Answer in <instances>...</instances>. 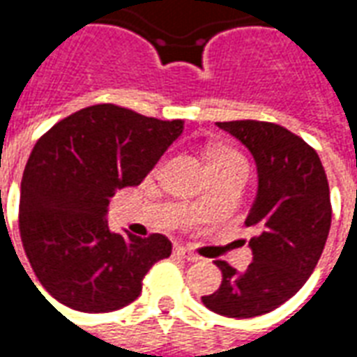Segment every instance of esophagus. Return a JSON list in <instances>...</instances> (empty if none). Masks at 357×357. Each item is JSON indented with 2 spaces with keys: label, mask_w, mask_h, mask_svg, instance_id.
I'll list each match as a JSON object with an SVG mask.
<instances>
[{
  "label": "esophagus",
  "mask_w": 357,
  "mask_h": 357,
  "mask_svg": "<svg viewBox=\"0 0 357 357\" xmlns=\"http://www.w3.org/2000/svg\"><path fill=\"white\" fill-rule=\"evenodd\" d=\"M176 255L181 256V258H185L189 262H199V260H201V256L195 255V252H191V250L185 247H176Z\"/></svg>",
  "instance_id": "34e87169"
}]
</instances>
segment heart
Wrapping results in <instances>:
<instances>
[{
    "instance_id": "1",
    "label": "heart",
    "mask_w": 357,
    "mask_h": 357,
    "mask_svg": "<svg viewBox=\"0 0 357 357\" xmlns=\"http://www.w3.org/2000/svg\"><path fill=\"white\" fill-rule=\"evenodd\" d=\"M208 168H247V162L237 149L218 147L210 153Z\"/></svg>"
}]
</instances>
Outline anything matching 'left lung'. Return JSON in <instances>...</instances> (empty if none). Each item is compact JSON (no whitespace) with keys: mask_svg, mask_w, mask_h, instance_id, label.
Masks as SVG:
<instances>
[{"mask_svg":"<svg viewBox=\"0 0 357 357\" xmlns=\"http://www.w3.org/2000/svg\"><path fill=\"white\" fill-rule=\"evenodd\" d=\"M252 153L258 195L245 225L252 262L239 273L224 260L222 284L202 304L227 317H256L294 296L321 258L331 229L327 176L315 149L283 126L260 120L216 122Z\"/></svg>","mask_w":357,"mask_h":357,"instance_id":"obj_1","label":"left lung"}]
</instances>
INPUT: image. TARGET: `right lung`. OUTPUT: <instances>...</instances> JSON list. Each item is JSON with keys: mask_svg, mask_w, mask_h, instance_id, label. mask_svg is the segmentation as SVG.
<instances>
[{"mask_svg": "<svg viewBox=\"0 0 357 357\" xmlns=\"http://www.w3.org/2000/svg\"><path fill=\"white\" fill-rule=\"evenodd\" d=\"M183 132L112 102L61 120L38 139L22 174L19 229L38 281L61 304L105 314L141 294L153 264L172 255L160 233H112L107 206L116 189L139 185Z\"/></svg>", "mask_w": 357, "mask_h": 357, "instance_id": "1", "label": "right lung"}]
</instances>
